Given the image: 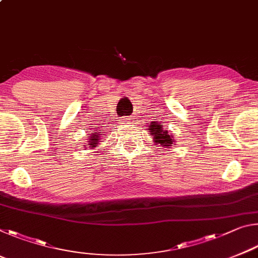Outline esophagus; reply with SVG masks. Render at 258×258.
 Listing matches in <instances>:
<instances>
[{
	"mask_svg": "<svg viewBox=\"0 0 258 258\" xmlns=\"http://www.w3.org/2000/svg\"><path fill=\"white\" fill-rule=\"evenodd\" d=\"M120 124H123V125L130 124V118H128V117H123V118L120 119Z\"/></svg>",
	"mask_w": 258,
	"mask_h": 258,
	"instance_id": "esophagus-1",
	"label": "esophagus"
}]
</instances>
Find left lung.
Instances as JSON below:
<instances>
[{
  "label": "left lung",
  "instance_id": "left-lung-1",
  "mask_svg": "<svg viewBox=\"0 0 258 258\" xmlns=\"http://www.w3.org/2000/svg\"><path fill=\"white\" fill-rule=\"evenodd\" d=\"M149 131L156 145H160L166 148H171L172 146H174L175 140H174L173 135H169L168 131L164 130L163 125L158 124V121H152Z\"/></svg>",
  "mask_w": 258,
  "mask_h": 258
}]
</instances>
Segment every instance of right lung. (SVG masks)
Here are the masks:
<instances>
[{"instance_id": "right-lung-1", "label": "right lung", "mask_w": 258, "mask_h": 258, "mask_svg": "<svg viewBox=\"0 0 258 258\" xmlns=\"http://www.w3.org/2000/svg\"><path fill=\"white\" fill-rule=\"evenodd\" d=\"M99 134L97 133V131H95L94 134H92L89 139V143H87V146H89L90 148H95L98 147L99 145Z\"/></svg>"}]
</instances>
